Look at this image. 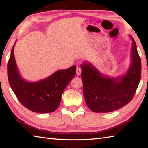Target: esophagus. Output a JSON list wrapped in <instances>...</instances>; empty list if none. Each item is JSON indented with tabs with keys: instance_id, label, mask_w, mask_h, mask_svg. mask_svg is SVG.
Masks as SVG:
<instances>
[{
	"instance_id": "1",
	"label": "esophagus",
	"mask_w": 148,
	"mask_h": 148,
	"mask_svg": "<svg viewBox=\"0 0 148 148\" xmlns=\"http://www.w3.org/2000/svg\"><path fill=\"white\" fill-rule=\"evenodd\" d=\"M81 69L79 66H77L76 67V74L78 75V76H79L81 74Z\"/></svg>"
}]
</instances>
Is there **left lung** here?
<instances>
[{
  "label": "left lung",
  "mask_w": 148,
  "mask_h": 148,
  "mask_svg": "<svg viewBox=\"0 0 148 148\" xmlns=\"http://www.w3.org/2000/svg\"><path fill=\"white\" fill-rule=\"evenodd\" d=\"M130 39L131 63L123 76L106 77L89 62L81 65L84 99L92 111H114L129 103L136 93L140 80L141 61L136 43L132 36Z\"/></svg>",
  "instance_id": "left-lung-1"
}]
</instances>
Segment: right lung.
Segmentation results:
<instances>
[{"label": "right lung", "mask_w": 148, "mask_h": 148, "mask_svg": "<svg viewBox=\"0 0 148 148\" xmlns=\"http://www.w3.org/2000/svg\"><path fill=\"white\" fill-rule=\"evenodd\" d=\"M14 45L8 64L9 84L23 106L31 111L48 113L58 108L63 92L76 75V67L58 70L51 76L36 82H29L20 76L15 61Z\"/></svg>", "instance_id": "right-lung-1"}]
</instances>
